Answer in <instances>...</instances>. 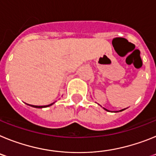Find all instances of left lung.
<instances>
[{
  "label": "left lung",
  "instance_id": "8db88e82",
  "mask_svg": "<svg viewBox=\"0 0 156 156\" xmlns=\"http://www.w3.org/2000/svg\"><path fill=\"white\" fill-rule=\"evenodd\" d=\"M104 108L105 110H106V111H108V109H106V108ZM123 110H125V108H124V109H122V110H120V111H119V112H122V111H123ZM108 112H109V111H108ZM117 112H118V111H117Z\"/></svg>",
  "mask_w": 156,
  "mask_h": 156
}]
</instances>
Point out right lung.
<instances>
[{"label": "right lung", "mask_w": 156, "mask_h": 156, "mask_svg": "<svg viewBox=\"0 0 156 156\" xmlns=\"http://www.w3.org/2000/svg\"><path fill=\"white\" fill-rule=\"evenodd\" d=\"M54 103H52V104H50L48 105H43V106H38V105H30V106H32V107H34V108H46V107H48V106H51V105H53Z\"/></svg>", "instance_id": "1"}]
</instances>
